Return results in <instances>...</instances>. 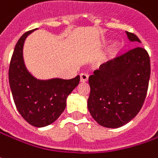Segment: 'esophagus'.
<instances>
[{
    "instance_id": "1",
    "label": "esophagus",
    "mask_w": 158,
    "mask_h": 158,
    "mask_svg": "<svg viewBox=\"0 0 158 158\" xmlns=\"http://www.w3.org/2000/svg\"><path fill=\"white\" fill-rule=\"evenodd\" d=\"M87 80H88V75L86 74V73H81L80 74V81L85 83Z\"/></svg>"
}]
</instances>
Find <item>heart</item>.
Segmentation results:
<instances>
[{"label":"heart","instance_id":"obj_1","mask_svg":"<svg viewBox=\"0 0 158 158\" xmlns=\"http://www.w3.org/2000/svg\"><path fill=\"white\" fill-rule=\"evenodd\" d=\"M121 47H122V44H121V42H120L119 40H114L113 42L111 43V45H110V49H109L110 54V55H114V54L118 53L120 50Z\"/></svg>","mask_w":158,"mask_h":158}]
</instances>
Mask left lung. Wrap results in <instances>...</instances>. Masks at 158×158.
Returning a JSON list of instances; mask_svg holds the SVG:
<instances>
[{
  "label": "left lung",
  "mask_w": 158,
  "mask_h": 158,
  "mask_svg": "<svg viewBox=\"0 0 158 158\" xmlns=\"http://www.w3.org/2000/svg\"><path fill=\"white\" fill-rule=\"evenodd\" d=\"M131 41L141 42L127 31ZM150 78V59L143 48L137 47L101 64L88 79V110L99 125L118 128L139 113L147 96Z\"/></svg>",
  "instance_id": "8db88e82"
}]
</instances>
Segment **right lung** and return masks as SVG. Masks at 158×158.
<instances>
[{
  "instance_id": "right-lung-1",
  "label": "right lung",
  "mask_w": 158,
  "mask_h": 158,
  "mask_svg": "<svg viewBox=\"0 0 158 158\" xmlns=\"http://www.w3.org/2000/svg\"><path fill=\"white\" fill-rule=\"evenodd\" d=\"M26 31L18 40L9 69V81L14 102L20 115L30 125L43 127L55 122L63 113L66 99L79 85V76L72 79L39 80L26 70L23 59V46Z\"/></svg>"
}]
</instances>
